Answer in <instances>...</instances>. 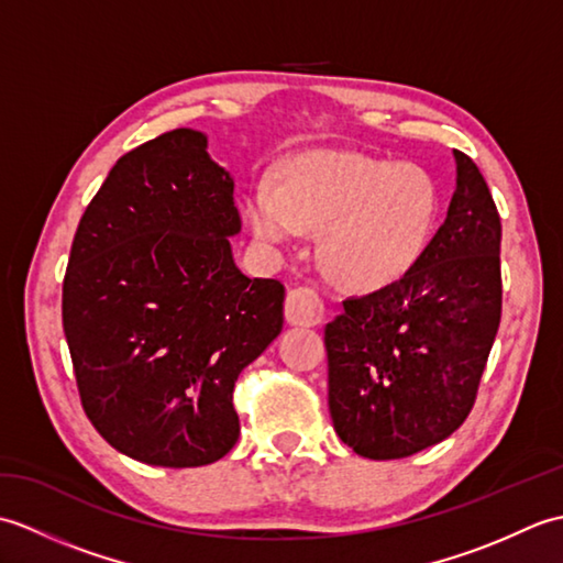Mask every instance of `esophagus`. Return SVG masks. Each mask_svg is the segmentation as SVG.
Wrapping results in <instances>:
<instances>
[{
	"mask_svg": "<svg viewBox=\"0 0 563 563\" xmlns=\"http://www.w3.org/2000/svg\"><path fill=\"white\" fill-rule=\"evenodd\" d=\"M285 321L292 327H319L324 321V302L312 288H295L285 300Z\"/></svg>",
	"mask_w": 563,
	"mask_h": 563,
	"instance_id": "1",
	"label": "esophagus"
}]
</instances>
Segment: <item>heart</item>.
<instances>
[{
  "mask_svg": "<svg viewBox=\"0 0 563 563\" xmlns=\"http://www.w3.org/2000/svg\"><path fill=\"white\" fill-rule=\"evenodd\" d=\"M246 218L268 246L321 230L319 256L333 278L353 290H379L426 254L440 218V190L411 162L317 150L295 157L278 188L258 186L246 200Z\"/></svg>",
  "mask_w": 563,
  "mask_h": 563,
  "instance_id": "heart-1",
  "label": "heart"
}]
</instances>
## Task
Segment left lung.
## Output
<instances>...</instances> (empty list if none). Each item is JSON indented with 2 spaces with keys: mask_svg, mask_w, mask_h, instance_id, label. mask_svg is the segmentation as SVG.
Segmentation results:
<instances>
[{
  "mask_svg": "<svg viewBox=\"0 0 563 563\" xmlns=\"http://www.w3.org/2000/svg\"><path fill=\"white\" fill-rule=\"evenodd\" d=\"M452 154L457 188L421 261L327 324L331 421L367 460L409 457L464 423L500 324V218L479 166Z\"/></svg>",
  "mask_w": 563,
  "mask_h": 563,
  "instance_id": "obj_1",
  "label": "left lung"
}]
</instances>
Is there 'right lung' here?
<instances>
[{"mask_svg":"<svg viewBox=\"0 0 563 563\" xmlns=\"http://www.w3.org/2000/svg\"><path fill=\"white\" fill-rule=\"evenodd\" d=\"M232 194L208 135L178 128L115 162L71 242L63 329L81 406L137 462L222 460L234 382L283 329V285L234 263Z\"/></svg>","mask_w":563,"mask_h":563,"instance_id":"obj_1","label":"right lung"}]
</instances>
